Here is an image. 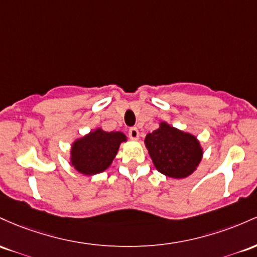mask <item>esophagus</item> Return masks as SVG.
<instances>
[{
  "label": "esophagus",
  "mask_w": 257,
  "mask_h": 257,
  "mask_svg": "<svg viewBox=\"0 0 257 257\" xmlns=\"http://www.w3.org/2000/svg\"><path fill=\"white\" fill-rule=\"evenodd\" d=\"M128 136L131 140L134 141H137L138 138H140V132H138L137 127H131L128 130Z\"/></svg>",
  "instance_id": "1"
}]
</instances>
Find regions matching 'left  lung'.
Listing matches in <instances>:
<instances>
[{
    "instance_id": "1",
    "label": "left lung",
    "mask_w": 257,
    "mask_h": 257,
    "mask_svg": "<svg viewBox=\"0 0 257 257\" xmlns=\"http://www.w3.org/2000/svg\"><path fill=\"white\" fill-rule=\"evenodd\" d=\"M144 143L154 166L167 177H188L203 158V149L197 137L164 121L159 128L147 135Z\"/></svg>"
}]
</instances>
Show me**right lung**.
<instances>
[{
    "instance_id": "1",
    "label": "right lung",
    "mask_w": 257,
    "mask_h": 257,
    "mask_svg": "<svg viewBox=\"0 0 257 257\" xmlns=\"http://www.w3.org/2000/svg\"><path fill=\"white\" fill-rule=\"evenodd\" d=\"M127 138L122 132H106L96 128L71 146V165L76 171L92 176L105 171L113 163L120 144Z\"/></svg>"
}]
</instances>
